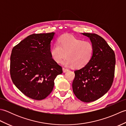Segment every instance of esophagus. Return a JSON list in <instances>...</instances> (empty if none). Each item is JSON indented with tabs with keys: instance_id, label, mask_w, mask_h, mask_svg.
<instances>
[{
	"instance_id": "obj_1",
	"label": "esophagus",
	"mask_w": 126,
	"mask_h": 126,
	"mask_svg": "<svg viewBox=\"0 0 126 126\" xmlns=\"http://www.w3.org/2000/svg\"><path fill=\"white\" fill-rule=\"evenodd\" d=\"M63 71L64 73H66V72H67L69 71V70L68 69H66L65 68H63Z\"/></svg>"
}]
</instances>
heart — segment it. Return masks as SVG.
I'll list each match as a JSON object with an SVG mask.
<instances>
[{
  "label": "heart",
  "instance_id": "heart-1",
  "mask_svg": "<svg viewBox=\"0 0 126 126\" xmlns=\"http://www.w3.org/2000/svg\"><path fill=\"white\" fill-rule=\"evenodd\" d=\"M94 47L92 43L83 41L71 35L59 37L57 44L51 50V55L56 63H60L65 57L64 63L74 68L84 67L92 60Z\"/></svg>",
  "mask_w": 126,
  "mask_h": 126
}]
</instances>
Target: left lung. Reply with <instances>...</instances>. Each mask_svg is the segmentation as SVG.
<instances>
[{"label":"left lung","mask_w":126,"mask_h":126,"mask_svg":"<svg viewBox=\"0 0 126 126\" xmlns=\"http://www.w3.org/2000/svg\"><path fill=\"white\" fill-rule=\"evenodd\" d=\"M82 34L90 38L94 52L86 65L74 71L73 90L79 100L90 102L101 97L111 88L114 77L115 55L102 37L95 33Z\"/></svg>","instance_id":"8db88e82"}]
</instances>
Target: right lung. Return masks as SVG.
<instances>
[{"label": "right lung", "instance_id": "add662e5", "mask_svg": "<svg viewBox=\"0 0 126 126\" xmlns=\"http://www.w3.org/2000/svg\"><path fill=\"white\" fill-rule=\"evenodd\" d=\"M54 32L33 33L13 47L10 57V75L18 89L28 97L41 100L52 92L56 76L62 68L51 55Z\"/></svg>", "mask_w": 126, "mask_h": 126}]
</instances>
